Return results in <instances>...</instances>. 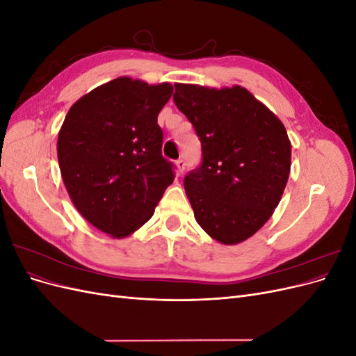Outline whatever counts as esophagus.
Returning a JSON list of instances; mask_svg holds the SVG:
<instances>
[{"mask_svg":"<svg viewBox=\"0 0 356 356\" xmlns=\"http://www.w3.org/2000/svg\"><path fill=\"white\" fill-rule=\"evenodd\" d=\"M184 169H186V161L182 160V159H178L177 160V172H178V175H181L182 172H184Z\"/></svg>","mask_w":356,"mask_h":356,"instance_id":"obj_1","label":"esophagus"}]
</instances>
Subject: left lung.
<instances>
[{"instance_id":"left-lung-1","label":"left lung","mask_w":356,"mask_h":356,"mask_svg":"<svg viewBox=\"0 0 356 356\" xmlns=\"http://www.w3.org/2000/svg\"><path fill=\"white\" fill-rule=\"evenodd\" d=\"M174 102L202 143V163L184 178L195 218L212 239L236 245L272 217L291 169L282 122L241 86L175 84Z\"/></svg>"}]
</instances>
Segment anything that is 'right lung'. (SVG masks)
<instances>
[{"label": "right lung", "mask_w": 356, "mask_h": 356, "mask_svg": "<svg viewBox=\"0 0 356 356\" xmlns=\"http://www.w3.org/2000/svg\"><path fill=\"white\" fill-rule=\"evenodd\" d=\"M169 83L118 77L75 102L59 131L58 160L74 207L96 229L124 238L153 217L175 178L161 156L157 115Z\"/></svg>", "instance_id": "obj_1"}]
</instances>
